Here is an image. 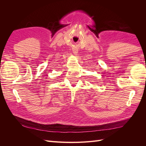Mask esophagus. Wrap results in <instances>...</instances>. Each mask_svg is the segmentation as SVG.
<instances>
[{"label":"esophagus","mask_w":146,"mask_h":146,"mask_svg":"<svg viewBox=\"0 0 146 146\" xmlns=\"http://www.w3.org/2000/svg\"><path fill=\"white\" fill-rule=\"evenodd\" d=\"M73 53H74V54L75 55H77L78 51H77V50H73Z\"/></svg>","instance_id":"1"}]
</instances>
